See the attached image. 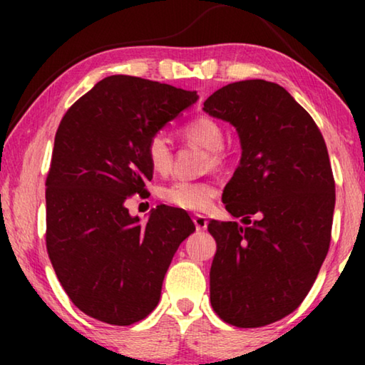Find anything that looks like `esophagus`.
<instances>
[{
	"label": "esophagus",
	"instance_id": "34e87169",
	"mask_svg": "<svg viewBox=\"0 0 365 365\" xmlns=\"http://www.w3.org/2000/svg\"><path fill=\"white\" fill-rule=\"evenodd\" d=\"M193 222H195V227H196L197 232L206 230V228H207V219L205 217V215H195Z\"/></svg>",
	"mask_w": 365,
	"mask_h": 365
}]
</instances>
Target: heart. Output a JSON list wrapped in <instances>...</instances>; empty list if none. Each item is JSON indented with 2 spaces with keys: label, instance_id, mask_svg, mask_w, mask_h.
I'll return each mask as SVG.
<instances>
[{
  "label": "heart",
  "instance_id": "obj_1",
  "mask_svg": "<svg viewBox=\"0 0 365 365\" xmlns=\"http://www.w3.org/2000/svg\"><path fill=\"white\" fill-rule=\"evenodd\" d=\"M183 137L191 143L200 145L209 151L212 165L222 160V146H224V128L211 117L201 115L190 120L182 128ZM146 160L150 168L159 175L169 174L172 169V150L169 140L163 133H154L146 143ZM159 196L163 201L187 211H206L217 196V187L211 182L178 180L160 188Z\"/></svg>",
  "mask_w": 365,
  "mask_h": 365
}]
</instances>
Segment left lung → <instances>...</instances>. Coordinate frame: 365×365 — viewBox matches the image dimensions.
Instances as JSON below:
<instances>
[{
	"label": "left lung",
	"instance_id": "1",
	"mask_svg": "<svg viewBox=\"0 0 365 365\" xmlns=\"http://www.w3.org/2000/svg\"><path fill=\"white\" fill-rule=\"evenodd\" d=\"M202 110L232 123L242 145L222 201L245 225H207L217 243L211 304L240 329L269 325L301 304L329 252L335 209L329 153L312 117L277 83H228Z\"/></svg>",
	"mask_w": 365,
	"mask_h": 365
}]
</instances>
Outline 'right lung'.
I'll use <instances>...</instances> for the list:
<instances>
[{
  "instance_id": "add662e5",
  "label": "right lung",
  "mask_w": 365,
  "mask_h": 365,
  "mask_svg": "<svg viewBox=\"0 0 365 365\" xmlns=\"http://www.w3.org/2000/svg\"><path fill=\"white\" fill-rule=\"evenodd\" d=\"M196 100V91L110 76L61 120L46 177V250L86 316L132 325L158 306L172 257L195 224L170 206L141 224L125 201L153 178L148 140Z\"/></svg>"
}]
</instances>
